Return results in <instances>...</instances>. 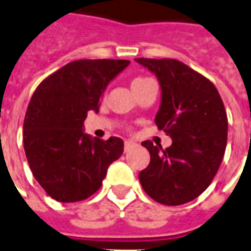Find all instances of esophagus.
Listing matches in <instances>:
<instances>
[{
	"instance_id": "esophagus-1",
	"label": "esophagus",
	"mask_w": 251,
	"mask_h": 251,
	"mask_svg": "<svg viewBox=\"0 0 251 251\" xmlns=\"http://www.w3.org/2000/svg\"><path fill=\"white\" fill-rule=\"evenodd\" d=\"M133 145H134V143H133V141H130V140H125V151L130 150Z\"/></svg>"
}]
</instances>
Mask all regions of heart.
<instances>
[{"label":"heart","mask_w":251,"mask_h":251,"mask_svg":"<svg viewBox=\"0 0 251 251\" xmlns=\"http://www.w3.org/2000/svg\"><path fill=\"white\" fill-rule=\"evenodd\" d=\"M145 80H148V78H143V77H137V78H134V80L131 81V87H133V85H136V84H138V83H143V81H145Z\"/></svg>","instance_id":"b5f03b06"}]
</instances>
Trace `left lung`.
<instances>
[{"mask_svg": "<svg viewBox=\"0 0 251 251\" xmlns=\"http://www.w3.org/2000/svg\"><path fill=\"white\" fill-rule=\"evenodd\" d=\"M160 84L157 129L173 138L163 150L151 141V162L138 178L145 193L164 205L197 199L215 178L227 145V114L216 87L176 59L136 58Z\"/></svg>", "mask_w": 251, "mask_h": 251, "instance_id": "obj_1", "label": "left lung"}]
</instances>
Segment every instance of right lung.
Listing matches in <instances>:
<instances>
[{
	"label": "right lung",
	"instance_id": "obj_1",
	"mask_svg": "<svg viewBox=\"0 0 251 251\" xmlns=\"http://www.w3.org/2000/svg\"><path fill=\"white\" fill-rule=\"evenodd\" d=\"M126 59H78L43 80L28 104L23 141L29 168L59 202L83 201L99 190L108 166L124 152L120 137L99 140L84 131L88 111H99L108 83Z\"/></svg>",
	"mask_w": 251,
	"mask_h": 251
}]
</instances>
